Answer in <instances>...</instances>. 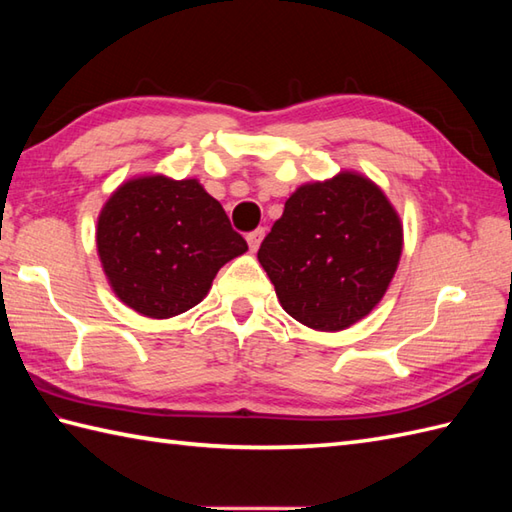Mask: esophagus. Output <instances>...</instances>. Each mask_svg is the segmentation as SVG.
Returning a JSON list of instances; mask_svg holds the SVG:
<instances>
[{
	"mask_svg": "<svg viewBox=\"0 0 512 512\" xmlns=\"http://www.w3.org/2000/svg\"><path fill=\"white\" fill-rule=\"evenodd\" d=\"M264 235H266V231H264V228H255V231H250V233L246 235V239H248V246H250V250H257V248H259V244H262V239H264Z\"/></svg>",
	"mask_w": 512,
	"mask_h": 512,
	"instance_id": "obj_1",
	"label": "esophagus"
}]
</instances>
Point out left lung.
I'll list each match as a JSON object with an SVG mask.
<instances>
[{
  "label": "left lung",
  "mask_w": 512,
  "mask_h": 512,
  "mask_svg": "<svg viewBox=\"0 0 512 512\" xmlns=\"http://www.w3.org/2000/svg\"><path fill=\"white\" fill-rule=\"evenodd\" d=\"M402 224L387 195L354 171L303 184L257 259L292 319L339 332L383 299L400 262Z\"/></svg>",
  "instance_id": "1"
}]
</instances>
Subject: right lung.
Listing matches in <instances>:
<instances>
[{"mask_svg":"<svg viewBox=\"0 0 512 512\" xmlns=\"http://www.w3.org/2000/svg\"><path fill=\"white\" fill-rule=\"evenodd\" d=\"M96 248L116 297L149 319L198 306L226 262L248 250L198 180L143 176L105 202Z\"/></svg>","mask_w":512,"mask_h":512,"instance_id":"obj_1","label":"right lung"}]
</instances>
